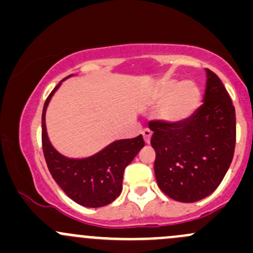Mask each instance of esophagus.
I'll return each mask as SVG.
<instances>
[{
    "instance_id": "esophagus-1",
    "label": "esophagus",
    "mask_w": 253,
    "mask_h": 253,
    "mask_svg": "<svg viewBox=\"0 0 253 253\" xmlns=\"http://www.w3.org/2000/svg\"><path fill=\"white\" fill-rule=\"evenodd\" d=\"M142 136H143V140H145V142L149 143V141H151V137H152V132L149 131L148 129H145L142 131Z\"/></svg>"
}]
</instances>
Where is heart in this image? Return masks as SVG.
<instances>
[{
    "label": "heart",
    "instance_id": "heart-1",
    "mask_svg": "<svg viewBox=\"0 0 253 253\" xmlns=\"http://www.w3.org/2000/svg\"><path fill=\"white\" fill-rule=\"evenodd\" d=\"M151 102L162 105L158 112L160 121L177 126L195 115L202 102V91L193 82L168 81L154 91Z\"/></svg>",
    "mask_w": 253,
    "mask_h": 253
}]
</instances>
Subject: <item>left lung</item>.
<instances>
[{
  "label": "left lung",
  "instance_id": "1",
  "mask_svg": "<svg viewBox=\"0 0 253 253\" xmlns=\"http://www.w3.org/2000/svg\"><path fill=\"white\" fill-rule=\"evenodd\" d=\"M204 104L186 123L151 122L160 191L181 203L209 197L223 180L235 147V110L221 80L206 69Z\"/></svg>",
  "mask_w": 253,
  "mask_h": 253
}]
</instances>
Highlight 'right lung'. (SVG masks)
<instances>
[{
	"mask_svg": "<svg viewBox=\"0 0 253 253\" xmlns=\"http://www.w3.org/2000/svg\"><path fill=\"white\" fill-rule=\"evenodd\" d=\"M76 75H70L71 78ZM62 80L45 100L42 112V146L51 176L65 194L85 208H101L119 197L124 169L145 146L141 135L134 138L116 140L85 158H69L56 151L48 137L45 113Z\"/></svg>",
	"mask_w": 253,
	"mask_h": 253,
	"instance_id": "1",
	"label": "right lung"
}]
</instances>
